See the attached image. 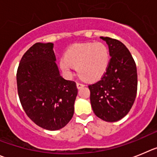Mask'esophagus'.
Returning a JSON list of instances; mask_svg holds the SVG:
<instances>
[{
  "mask_svg": "<svg viewBox=\"0 0 157 157\" xmlns=\"http://www.w3.org/2000/svg\"><path fill=\"white\" fill-rule=\"evenodd\" d=\"M77 88L80 89V88H81V87H84V84H82V83H80V82H77Z\"/></svg>",
  "mask_w": 157,
  "mask_h": 157,
  "instance_id": "34e87169",
  "label": "esophagus"
}]
</instances>
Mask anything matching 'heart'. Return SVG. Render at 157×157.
Returning <instances> with one entry per match:
<instances>
[{
  "instance_id": "b5f03b06",
  "label": "heart",
  "mask_w": 157,
  "mask_h": 157,
  "mask_svg": "<svg viewBox=\"0 0 157 157\" xmlns=\"http://www.w3.org/2000/svg\"><path fill=\"white\" fill-rule=\"evenodd\" d=\"M109 63V50L101 42L75 44L68 48L59 62L65 73H71L74 66L80 78L88 81L99 79L106 71Z\"/></svg>"
}]
</instances>
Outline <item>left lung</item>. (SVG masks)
I'll return each mask as SVG.
<instances>
[{
	"mask_svg": "<svg viewBox=\"0 0 157 157\" xmlns=\"http://www.w3.org/2000/svg\"><path fill=\"white\" fill-rule=\"evenodd\" d=\"M108 44L111 59L101 80L88 86L94 114L107 122L124 117L135 102L138 75L135 60L120 40L100 36Z\"/></svg>",
	"mask_w": 157,
	"mask_h": 157,
	"instance_id": "1",
	"label": "left lung"
}]
</instances>
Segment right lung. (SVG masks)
<instances>
[{"instance_id":"right-lung-1","label":"right lung","mask_w":157,"mask_h":157,"mask_svg":"<svg viewBox=\"0 0 157 157\" xmlns=\"http://www.w3.org/2000/svg\"><path fill=\"white\" fill-rule=\"evenodd\" d=\"M52 43H36L23 55L17 70L21 105L31 121L56 131L70 122L77 95L76 83L59 73Z\"/></svg>"}]
</instances>
